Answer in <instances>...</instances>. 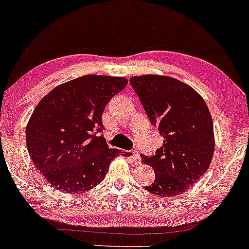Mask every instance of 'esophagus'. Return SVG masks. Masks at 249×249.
<instances>
[{
	"mask_svg": "<svg viewBox=\"0 0 249 249\" xmlns=\"http://www.w3.org/2000/svg\"><path fill=\"white\" fill-rule=\"evenodd\" d=\"M132 160H134L135 163H139L141 162V156H139L138 151H132Z\"/></svg>",
	"mask_w": 249,
	"mask_h": 249,
	"instance_id": "34e87169",
	"label": "esophagus"
}]
</instances>
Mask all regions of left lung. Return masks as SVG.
<instances>
[{
    "label": "left lung",
    "instance_id": "8db88e82",
    "mask_svg": "<svg viewBox=\"0 0 249 249\" xmlns=\"http://www.w3.org/2000/svg\"><path fill=\"white\" fill-rule=\"evenodd\" d=\"M130 84L152 125L164 137L155 155H141L155 172L154 182L145 189L162 197L185 193L207 171L213 158L209 107L194 88L176 78L145 74L131 77Z\"/></svg>",
    "mask_w": 249,
    "mask_h": 249
}]
</instances>
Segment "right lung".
Wrapping results in <instances>:
<instances>
[{
  "label": "right lung",
  "mask_w": 249,
  "mask_h": 249,
  "mask_svg": "<svg viewBox=\"0 0 249 249\" xmlns=\"http://www.w3.org/2000/svg\"><path fill=\"white\" fill-rule=\"evenodd\" d=\"M124 77L86 74L45 95L26 128L30 159L57 190L81 194L103 181L110 163L130 153L108 148L102 114L108 101L127 86Z\"/></svg>",
  "instance_id": "obj_1"
}]
</instances>
